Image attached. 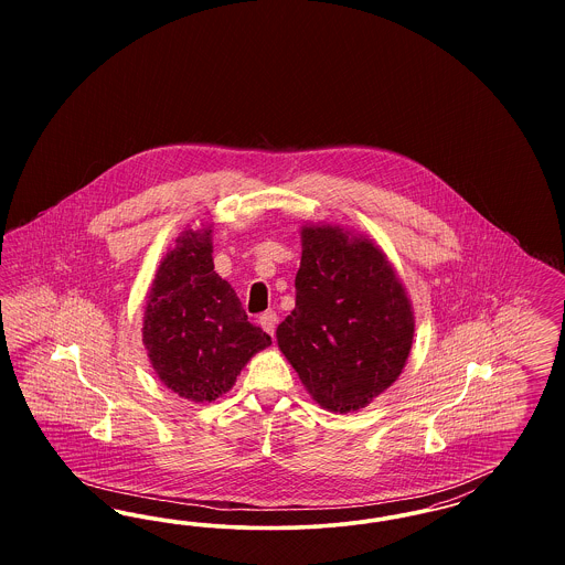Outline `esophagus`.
I'll return each instance as SVG.
<instances>
[{
	"label": "esophagus",
	"instance_id": "34e87169",
	"mask_svg": "<svg viewBox=\"0 0 565 565\" xmlns=\"http://www.w3.org/2000/svg\"><path fill=\"white\" fill-rule=\"evenodd\" d=\"M260 326L273 337V334H275V326H277V313H275V311H265V313L260 316Z\"/></svg>",
	"mask_w": 565,
	"mask_h": 565
}]
</instances>
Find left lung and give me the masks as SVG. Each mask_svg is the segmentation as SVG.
<instances>
[{
    "label": "left lung",
    "instance_id": "obj_1",
    "mask_svg": "<svg viewBox=\"0 0 565 565\" xmlns=\"http://www.w3.org/2000/svg\"><path fill=\"white\" fill-rule=\"evenodd\" d=\"M296 307L277 345L311 398L353 413L403 373L415 316L401 277L366 235L332 224L300 226Z\"/></svg>",
    "mask_w": 565,
    "mask_h": 565
}]
</instances>
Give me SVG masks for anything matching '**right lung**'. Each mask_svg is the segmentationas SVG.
I'll use <instances>...</instances> for the list:
<instances>
[{
  "label": "right lung",
  "mask_w": 565,
  "mask_h": 565,
  "mask_svg": "<svg viewBox=\"0 0 565 565\" xmlns=\"http://www.w3.org/2000/svg\"><path fill=\"white\" fill-rule=\"evenodd\" d=\"M212 252V224L184 228L162 256L143 309L150 364L162 385L190 403L226 394L252 355L270 345L215 273Z\"/></svg>",
  "instance_id": "right-lung-1"
}]
</instances>
